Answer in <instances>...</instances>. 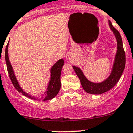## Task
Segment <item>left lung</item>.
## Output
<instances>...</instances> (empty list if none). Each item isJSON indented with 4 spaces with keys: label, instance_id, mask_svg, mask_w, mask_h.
<instances>
[{
    "label": "left lung",
    "instance_id": "obj_1",
    "mask_svg": "<svg viewBox=\"0 0 133 133\" xmlns=\"http://www.w3.org/2000/svg\"><path fill=\"white\" fill-rule=\"evenodd\" d=\"M110 30L113 32L117 41V51L114 57L111 72L107 78L100 83L90 81L86 78L84 73L78 67L72 65L76 74L78 76L83 90L87 93L93 95H100L107 92L113 88L121 77L126 64V55L124 50L122 40L119 32L114 28L110 21L108 22Z\"/></svg>",
    "mask_w": 133,
    "mask_h": 133
}]
</instances>
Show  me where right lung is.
Wrapping results in <instances>:
<instances>
[{
    "mask_svg": "<svg viewBox=\"0 0 133 133\" xmlns=\"http://www.w3.org/2000/svg\"><path fill=\"white\" fill-rule=\"evenodd\" d=\"M9 43V40L8 43H7L6 48H5V62L7 64V71H8L10 79H11V81H12L13 85L15 87L16 89L19 91V93H21L25 97L33 99V100H37L38 98H36L35 97L29 94V93H26L23 90L20 86L19 83L17 81L16 77L15 74H14V69L11 65V62L9 61V55H8V46ZM64 64V61L62 59H59V61H57L55 63L52 65V68H50V78L49 82L48 83L47 88H46V91L44 93V97L42 98V101H46V100H51V99L54 98L59 93L60 89L61 87V71H62V67H63Z\"/></svg>",
    "mask_w": 133,
    "mask_h": 133,
    "instance_id": "right-lung-1",
    "label": "right lung"
}]
</instances>
